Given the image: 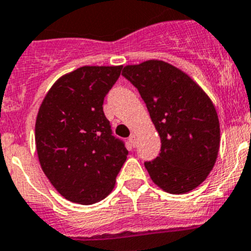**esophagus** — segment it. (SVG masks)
Instances as JSON below:
<instances>
[{"label":"esophagus","instance_id":"obj_1","mask_svg":"<svg viewBox=\"0 0 251 251\" xmlns=\"http://www.w3.org/2000/svg\"><path fill=\"white\" fill-rule=\"evenodd\" d=\"M128 140H129L130 145H132L133 148H134L135 145H137V138H135V135H134V134H132V135H130V137H129V139H128Z\"/></svg>","mask_w":251,"mask_h":251}]
</instances>
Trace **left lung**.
Listing matches in <instances>:
<instances>
[{"label":"left lung","instance_id":"8db88e82","mask_svg":"<svg viewBox=\"0 0 251 251\" xmlns=\"http://www.w3.org/2000/svg\"><path fill=\"white\" fill-rule=\"evenodd\" d=\"M161 139L159 156L144 165L155 185L173 195L201 185L218 156L221 132L211 99L180 69L161 60L124 66Z\"/></svg>","mask_w":251,"mask_h":251}]
</instances>
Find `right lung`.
Wrapping results in <instances>:
<instances>
[{"instance_id":"right-lung-1","label":"right lung","mask_w":251,"mask_h":251,"mask_svg":"<svg viewBox=\"0 0 251 251\" xmlns=\"http://www.w3.org/2000/svg\"><path fill=\"white\" fill-rule=\"evenodd\" d=\"M123 66H82L61 76L40 104L35 122L39 163L66 200L92 204L109 195L127 159L112 134L103 101Z\"/></svg>"}]
</instances>
